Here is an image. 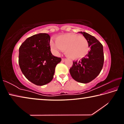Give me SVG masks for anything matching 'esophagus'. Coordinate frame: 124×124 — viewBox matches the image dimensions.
<instances>
[{
  "instance_id": "34e87169",
  "label": "esophagus",
  "mask_w": 124,
  "mask_h": 124,
  "mask_svg": "<svg viewBox=\"0 0 124 124\" xmlns=\"http://www.w3.org/2000/svg\"><path fill=\"white\" fill-rule=\"evenodd\" d=\"M66 58H62V62H64V61H66Z\"/></svg>"
}]
</instances>
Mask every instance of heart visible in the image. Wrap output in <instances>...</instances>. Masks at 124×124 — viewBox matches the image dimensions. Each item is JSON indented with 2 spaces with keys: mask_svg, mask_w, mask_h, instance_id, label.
<instances>
[{
  "mask_svg": "<svg viewBox=\"0 0 124 124\" xmlns=\"http://www.w3.org/2000/svg\"><path fill=\"white\" fill-rule=\"evenodd\" d=\"M50 44L54 53L58 54L61 50L65 51L67 57L73 60L85 57L90 49L86 38L73 33L60 35L56 37V42L51 40Z\"/></svg>",
  "mask_w": 124,
  "mask_h": 124,
  "instance_id": "1",
  "label": "heart"
}]
</instances>
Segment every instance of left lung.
Masks as SVG:
<instances>
[{
  "label": "left lung",
  "mask_w": 124,
  "mask_h": 124,
  "mask_svg": "<svg viewBox=\"0 0 124 124\" xmlns=\"http://www.w3.org/2000/svg\"><path fill=\"white\" fill-rule=\"evenodd\" d=\"M80 33L87 40L91 50L80 61L73 62L70 72L75 81L86 84L95 79L102 70L104 63L103 48L95 37L86 32Z\"/></svg>",
  "instance_id": "8db88e82"
}]
</instances>
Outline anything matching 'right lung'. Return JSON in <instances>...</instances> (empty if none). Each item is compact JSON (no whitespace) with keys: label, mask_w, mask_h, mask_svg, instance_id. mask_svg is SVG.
Wrapping results in <instances>:
<instances>
[{"label":"right lung","mask_w":124,"mask_h":124,"mask_svg":"<svg viewBox=\"0 0 124 124\" xmlns=\"http://www.w3.org/2000/svg\"><path fill=\"white\" fill-rule=\"evenodd\" d=\"M50 37L39 33L27 38L19 48L18 63L25 77L34 84L43 86L54 78L55 67L61 58L50 51Z\"/></svg>","instance_id":"1"}]
</instances>
